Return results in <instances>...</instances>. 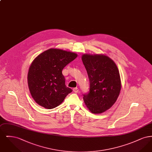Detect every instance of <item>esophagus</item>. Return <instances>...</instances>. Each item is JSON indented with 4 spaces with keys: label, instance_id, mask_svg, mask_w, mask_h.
Here are the masks:
<instances>
[{
    "label": "esophagus",
    "instance_id": "esophagus-1",
    "mask_svg": "<svg viewBox=\"0 0 152 152\" xmlns=\"http://www.w3.org/2000/svg\"><path fill=\"white\" fill-rule=\"evenodd\" d=\"M73 91L75 93H77L79 92V89H78V88H73Z\"/></svg>",
    "mask_w": 152,
    "mask_h": 152
}]
</instances>
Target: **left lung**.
<instances>
[{
    "label": "left lung",
    "mask_w": 152,
    "mask_h": 152,
    "mask_svg": "<svg viewBox=\"0 0 152 152\" xmlns=\"http://www.w3.org/2000/svg\"><path fill=\"white\" fill-rule=\"evenodd\" d=\"M83 63L87 70L90 91L83 100L89 110L102 113L115 103L121 91L118 69L113 60L105 55L83 54Z\"/></svg>",
    "instance_id": "left-lung-1"
}]
</instances>
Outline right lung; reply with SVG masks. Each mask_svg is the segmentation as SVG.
Here are the masks:
<instances>
[{
    "mask_svg": "<svg viewBox=\"0 0 152 152\" xmlns=\"http://www.w3.org/2000/svg\"><path fill=\"white\" fill-rule=\"evenodd\" d=\"M77 56L70 51L51 48L33 60L27 80L29 92L37 104L45 108H54L72 91L65 86L62 70Z\"/></svg>",
    "mask_w": 152,
    "mask_h": 152,
    "instance_id": "add662e5",
    "label": "right lung"
}]
</instances>
